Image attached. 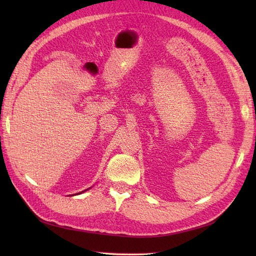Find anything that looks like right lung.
<instances>
[{
    "label": "right lung",
    "mask_w": 256,
    "mask_h": 256,
    "mask_svg": "<svg viewBox=\"0 0 256 256\" xmlns=\"http://www.w3.org/2000/svg\"><path fill=\"white\" fill-rule=\"evenodd\" d=\"M89 189H90V188H88V189H86V190H84V192H78V194H82V192H86V190H89Z\"/></svg>",
    "instance_id": "add662e5"
}]
</instances>
